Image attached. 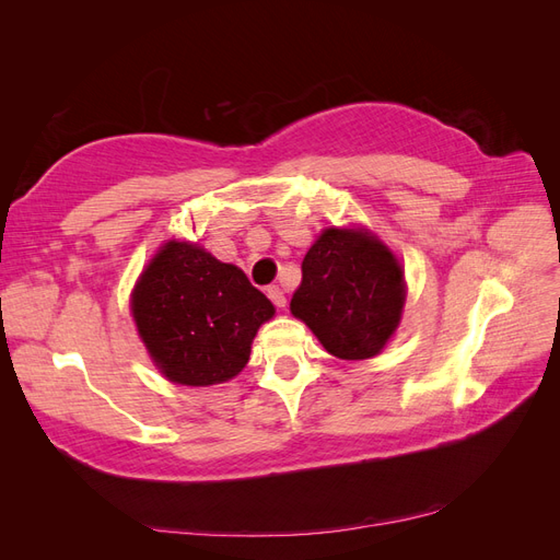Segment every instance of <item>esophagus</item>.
Here are the masks:
<instances>
[{"mask_svg": "<svg viewBox=\"0 0 560 560\" xmlns=\"http://www.w3.org/2000/svg\"><path fill=\"white\" fill-rule=\"evenodd\" d=\"M266 294H268V299H270V301H273V303H276V306H278V308H284V306H287V299H284V292L280 290V287H278V284H273V287H268V290H266Z\"/></svg>", "mask_w": 560, "mask_h": 560, "instance_id": "34e87169", "label": "esophagus"}]
</instances>
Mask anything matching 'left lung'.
Instances as JSON below:
<instances>
[{"label":"left lung","mask_w":560,"mask_h":560,"mask_svg":"<svg viewBox=\"0 0 560 560\" xmlns=\"http://www.w3.org/2000/svg\"><path fill=\"white\" fill-rule=\"evenodd\" d=\"M401 266L364 231L327 229L301 264L292 315L341 360H369L395 334L404 308Z\"/></svg>","instance_id":"obj_1"}]
</instances>
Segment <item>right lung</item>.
Instances as JSON below:
<instances>
[{"label":"right lung","mask_w":560,"mask_h":560,"mask_svg":"<svg viewBox=\"0 0 560 560\" xmlns=\"http://www.w3.org/2000/svg\"><path fill=\"white\" fill-rule=\"evenodd\" d=\"M276 308L241 268L171 241L132 292V317L165 378L206 387L238 376Z\"/></svg>","instance_id":"obj_1"}]
</instances>
